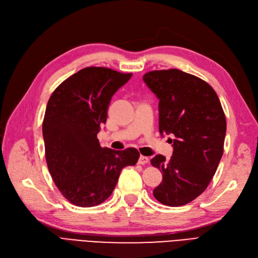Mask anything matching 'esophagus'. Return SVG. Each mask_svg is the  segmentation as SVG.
I'll return each instance as SVG.
<instances>
[{
  "label": "esophagus",
  "mask_w": 258,
  "mask_h": 258,
  "mask_svg": "<svg viewBox=\"0 0 258 258\" xmlns=\"http://www.w3.org/2000/svg\"><path fill=\"white\" fill-rule=\"evenodd\" d=\"M150 161V159H148V157H145V156H140V158H139V165H146V163Z\"/></svg>",
  "instance_id": "obj_1"
}]
</instances>
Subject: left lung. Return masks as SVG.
I'll use <instances>...</instances> for the list:
<instances>
[{"instance_id":"left-lung-1","label":"left lung","mask_w":258,"mask_h":258,"mask_svg":"<svg viewBox=\"0 0 258 258\" xmlns=\"http://www.w3.org/2000/svg\"><path fill=\"white\" fill-rule=\"evenodd\" d=\"M143 81L159 99V132L173 135L170 159L151 163L162 172L153 194L160 204L181 207L204 192L223 156L226 118L216 92L199 77L181 70L151 71Z\"/></svg>"}]
</instances>
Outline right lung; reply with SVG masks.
Wrapping results in <instances>:
<instances>
[{
	"label": "right lung",
	"instance_id": "add662e5",
	"mask_svg": "<svg viewBox=\"0 0 258 258\" xmlns=\"http://www.w3.org/2000/svg\"><path fill=\"white\" fill-rule=\"evenodd\" d=\"M131 76L107 68H85L62 82L48 100L43 120L46 162L54 184L72 205L102 204L121 170L138 162L136 148H103L97 138L113 95Z\"/></svg>",
	"mask_w": 258,
	"mask_h": 258
}]
</instances>
